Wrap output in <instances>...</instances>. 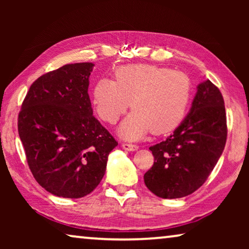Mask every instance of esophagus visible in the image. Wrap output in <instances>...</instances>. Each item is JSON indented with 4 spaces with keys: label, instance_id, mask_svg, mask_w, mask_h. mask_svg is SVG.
Masks as SVG:
<instances>
[{
    "label": "esophagus",
    "instance_id": "obj_1",
    "mask_svg": "<svg viewBox=\"0 0 249 249\" xmlns=\"http://www.w3.org/2000/svg\"><path fill=\"white\" fill-rule=\"evenodd\" d=\"M121 147L125 149V151H130V152H135V151H137V149H138L137 145L128 144V142H124V144L121 145Z\"/></svg>",
    "mask_w": 249,
    "mask_h": 249
}]
</instances>
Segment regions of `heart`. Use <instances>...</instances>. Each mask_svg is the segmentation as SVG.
Here are the masks:
<instances>
[{"label":"heart","instance_id":"obj_1","mask_svg":"<svg viewBox=\"0 0 249 249\" xmlns=\"http://www.w3.org/2000/svg\"><path fill=\"white\" fill-rule=\"evenodd\" d=\"M115 81L100 79L93 90L98 117L113 124L128 110L134 111L119 127V135L137 141L149 131H172L185 118L192 98V81L178 70L152 64H129L115 70Z\"/></svg>","mask_w":249,"mask_h":249}]
</instances>
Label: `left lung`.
<instances>
[{
	"label": "left lung",
	"mask_w": 249,
	"mask_h": 249,
	"mask_svg": "<svg viewBox=\"0 0 249 249\" xmlns=\"http://www.w3.org/2000/svg\"><path fill=\"white\" fill-rule=\"evenodd\" d=\"M227 118L222 94L207 79L197 86L192 107L164 142L151 146L154 164L144 175L147 188L161 198H180L199 188L222 154Z\"/></svg>",
	"instance_id": "obj_1"
}]
</instances>
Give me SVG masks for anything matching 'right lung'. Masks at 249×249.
I'll list each match as a JSON object with an SVG mask.
<instances>
[{
  "label": "right lung",
  "instance_id": "right-lung-1",
  "mask_svg": "<svg viewBox=\"0 0 249 249\" xmlns=\"http://www.w3.org/2000/svg\"><path fill=\"white\" fill-rule=\"evenodd\" d=\"M94 64H66L30 86L18 131L36 181L64 198H80L98 186L118 145L93 115L88 95Z\"/></svg>",
  "mask_w": 249,
  "mask_h": 249
}]
</instances>
